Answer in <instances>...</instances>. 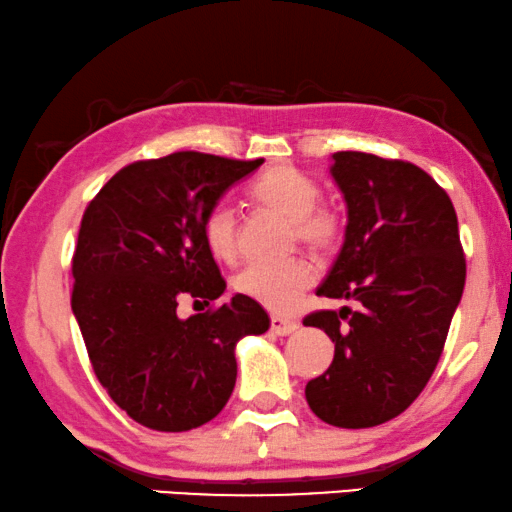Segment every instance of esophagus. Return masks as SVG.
<instances>
[{
	"label": "esophagus",
	"instance_id": "34e87169",
	"mask_svg": "<svg viewBox=\"0 0 512 512\" xmlns=\"http://www.w3.org/2000/svg\"><path fill=\"white\" fill-rule=\"evenodd\" d=\"M271 329L273 333L278 335H289L299 329V322L296 319H289V317H282V315H273L271 317Z\"/></svg>",
	"mask_w": 512,
	"mask_h": 512
}]
</instances>
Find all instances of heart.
I'll return each instance as SVG.
<instances>
[{
	"label": "heart",
	"mask_w": 512,
	"mask_h": 512,
	"mask_svg": "<svg viewBox=\"0 0 512 512\" xmlns=\"http://www.w3.org/2000/svg\"><path fill=\"white\" fill-rule=\"evenodd\" d=\"M250 202L259 209L287 218L294 239L317 253H331L342 239V220L335 211L319 207L317 181L292 165H278L250 183ZM202 241L209 255L223 264H234L239 257L236 218L230 207L218 204L202 223ZM315 282V269L305 257H289L282 264L248 266L234 280L243 296L262 303L264 308L287 312L299 303L301 294Z\"/></svg>",
	"instance_id": "heart-1"
}]
</instances>
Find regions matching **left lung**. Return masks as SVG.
<instances>
[{"mask_svg": "<svg viewBox=\"0 0 512 512\" xmlns=\"http://www.w3.org/2000/svg\"><path fill=\"white\" fill-rule=\"evenodd\" d=\"M347 202L345 243L317 294L356 310L303 319L335 342L305 400L324 423L375 427L400 416L430 381L457 303L464 262L451 197L421 167L363 151L333 154Z\"/></svg>", "mask_w": 512, "mask_h": 512, "instance_id": "8db88e82", "label": "left lung"}]
</instances>
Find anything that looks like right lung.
<instances>
[{"mask_svg": "<svg viewBox=\"0 0 512 512\" xmlns=\"http://www.w3.org/2000/svg\"><path fill=\"white\" fill-rule=\"evenodd\" d=\"M262 163L200 151L137 160L85 209L71 308L98 381L144 427L186 432L216 418L236 384V342L269 331L266 310L243 294L177 315L183 296L209 305L225 292L202 223Z\"/></svg>", "mask_w": 512, "mask_h": 512, "instance_id": "1", "label": "right lung"}]
</instances>
